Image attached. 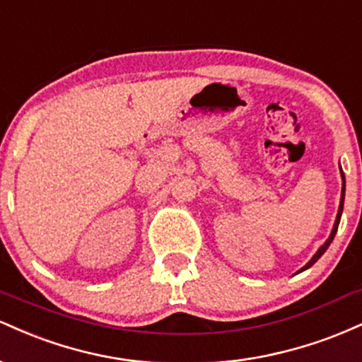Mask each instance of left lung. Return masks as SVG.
<instances>
[{
  "instance_id": "left-lung-1",
  "label": "left lung",
  "mask_w": 362,
  "mask_h": 362,
  "mask_svg": "<svg viewBox=\"0 0 362 362\" xmlns=\"http://www.w3.org/2000/svg\"><path fill=\"white\" fill-rule=\"evenodd\" d=\"M340 172H342V170H340ZM344 195H346V177H344V172H342V197H340V206H339V213H337V219H335V223H334V228H332V233H330V236H328V240L325 243L322 245V247L318 248V252L315 253L313 257H311V260L308 262V264L305 265V267L301 269L300 272H303V271H306V269H310L311 265L315 264V262H317L320 257L323 255V253L327 252V248L330 247V243H332V240H334V236H335V233H337V228H339V223H340V216H342V209H344Z\"/></svg>"
}]
</instances>
